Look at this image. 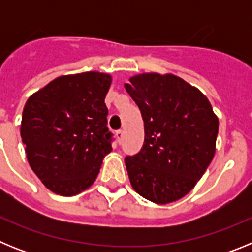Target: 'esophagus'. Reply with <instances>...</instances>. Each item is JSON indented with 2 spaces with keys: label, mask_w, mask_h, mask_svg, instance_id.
Returning <instances> with one entry per match:
<instances>
[{
  "label": "esophagus",
  "mask_w": 252,
  "mask_h": 252,
  "mask_svg": "<svg viewBox=\"0 0 252 252\" xmlns=\"http://www.w3.org/2000/svg\"><path fill=\"white\" fill-rule=\"evenodd\" d=\"M115 135H116V139H117V141L121 142L122 137H124V131H122V130H117V131H116Z\"/></svg>",
  "instance_id": "34e87169"
}]
</instances>
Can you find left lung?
<instances>
[{"label": "left lung", "instance_id": "left-lung-1", "mask_svg": "<svg viewBox=\"0 0 252 252\" xmlns=\"http://www.w3.org/2000/svg\"><path fill=\"white\" fill-rule=\"evenodd\" d=\"M144 120L140 153L125 159L132 188L168 204L188 194L216 153L218 117L208 98L170 73H142L125 83Z\"/></svg>", "mask_w": 252, "mask_h": 252}]
</instances>
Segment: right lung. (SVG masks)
Instances as JSON below:
<instances>
[{
  "label": "right lung",
  "instance_id": "add662e5",
  "mask_svg": "<svg viewBox=\"0 0 252 252\" xmlns=\"http://www.w3.org/2000/svg\"><path fill=\"white\" fill-rule=\"evenodd\" d=\"M111 82V74L99 72L62 75L26 101L20 128L26 158L55 194L90 188L112 150L104 103Z\"/></svg>",
  "mask_w": 252,
  "mask_h": 252
}]
</instances>
